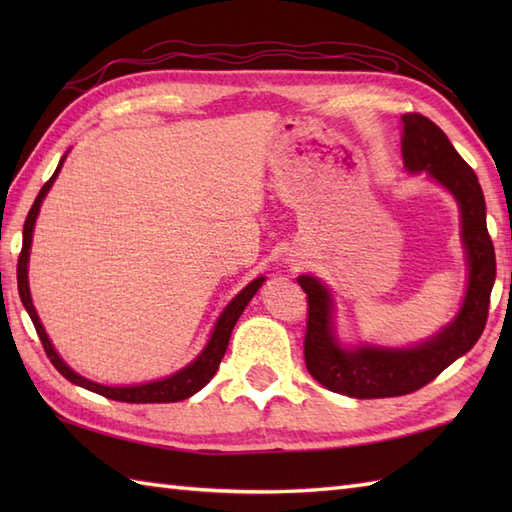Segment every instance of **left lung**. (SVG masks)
Listing matches in <instances>:
<instances>
[{
	"label": "left lung",
	"instance_id": "8db88e82",
	"mask_svg": "<svg viewBox=\"0 0 512 512\" xmlns=\"http://www.w3.org/2000/svg\"><path fill=\"white\" fill-rule=\"evenodd\" d=\"M402 158L413 173L429 171L460 204L462 239L469 259V286L462 310L438 336L409 350L358 347L343 350L332 332V301L317 279L297 281L308 295V321L303 356L308 372L330 391L352 398L405 396L429 385L455 358L480 339L495 284V248L486 228V204L475 171L455 151L442 129L422 114L400 118Z\"/></svg>",
	"mask_w": 512,
	"mask_h": 512
}]
</instances>
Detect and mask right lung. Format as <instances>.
I'll list each match as a JSON object with an SVG mask.
<instances>
[{
	"label": "right lung",
	"instance_id": "obj_1",
	"mask_svg": "<svg viewBox=\"0 0 512 512\" xmlns=\"http://www.w3.org/2000/svg\"><path fill=\"white\" fill-rule=\"evenodd\" d=\"M61 165H63V158L59 162L57 171L52 173V178L41 187L39 195L35 198V204H32V209L28 211L26 224H24V244H21V253H19V259H17V288H19V297H21V303H24V308L30 314L32 325H35V330L39 334V341L43 345V350H46L50 363L57 367L59 374L63 378H68L70 383L90 389V391H94V394H101L105 398L118 400V402H178V400H184V398L193 396L195 391H200L215 376L217 367H220V363H222V356H224L226 347H228V339H231V332L235 328V323H237L239 317H242V312L248 306V301L253 299V295L259 290V286H262L264 277L250 281V284L242 292H239V295L231 303H228L226 310L220 314V319H217L215 330L211 334V341L206 343L202 354L195 358L191 365L180 369L178 374H173L169 378H162V380H156V383L134 385V387H107V385L92 383V380L79 376V374L72 372V369L61 361L57 352H54V347H52V343L48 339V334H46V330H43V325H41V321L37 317L35 306H32L30 288H28V253H30V242H32V228H35V220H37V215H39L41 200L46 198V193L50 191L54 178H57V173L61 171Z\"/></svg>",
	"mask_w": 512,
	"mask_h": 512
}]
</instances>
